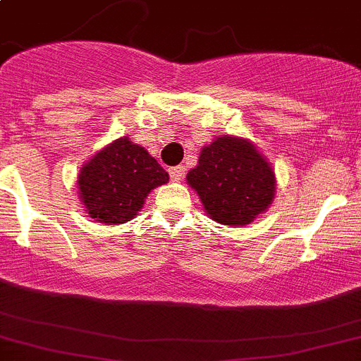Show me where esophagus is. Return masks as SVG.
<instances>
[{
	"label": "esophagus",
	"instance_id": "34e87169",
	"mask_svg": "<svg viewBox=\"0 0 361 361\" xmlns=\"http://www.w3.org/2000/svg\"><path fill=\"white\" fill-rule=\"evenodd\" d=\"M169 176H171L173 181L183 180L185 168H183V166H173V168H169Z\"/></svg>",
	"mask_w": 361,
	"mask_h": 361
}]
</instances>
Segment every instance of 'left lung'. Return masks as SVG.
Masks as SVG:
<instances>
[{
	"mask_svg": "<svg viewBox=\"0 0 361 361\" xmlns=\"http://www.w3.org/2000/svg\"><path fill=\"white\" fill-rule=\"evenodd\" d=\"M187 180L207 216L226 226L250 224L274 200L272 166L247 138L217 137L202 149Z\"/></svg>",
	"mask_w": 361,
	"mask_h": 361,
	"instance_id": "1",
	"label": "left lung"
}]
</instances>
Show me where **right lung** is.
Wrapping results in <instances>:
<instances>
[{
    "instance_id": "right-lung-1",
    "label": "right lung",
    "mask_w": 361,
    "mask_h": 361,
    "mask_svg": "<svg viewBox=\"0 0 361 361\" xmlns=\"http://www.w3.org/2000/svg\"><path fill=\"white\" fill-rule=\"evenodd\" d=\"M168 181V173L147 150L123 137L87 162L78 173L77 185L92 219L123 224L137 216L150 190Z\"/></svg>"
}]
</instances>
